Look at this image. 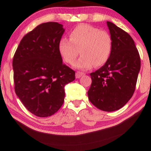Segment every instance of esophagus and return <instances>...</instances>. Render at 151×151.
<instances>
[{
    "mask_svg": "<svg viewBox=\"0 0 151 151\" xmlns=\"http://www.w3.org/2000/svg\"><path fill=\"white\" fill-rule=\"evenodd\" d=\"M84 74H85L84 73L79 72V71H78V72H76V78H80L84 75Z\"/></svg>",
    "mask_w": 151,
    "mask_h": 151,
    "instance_id": "1",
    "label": "esophagus"
}]
</instances>
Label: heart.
Segmentation results:
<instances>
[{"mask_svg": "<svg viewBox=\"0 0 151 151\" xmlns=\"http://www.w3.org/2000/svg\"><path fill=\"white\" fill-rule=\"evenodd\" d=\"M59 52L68 64H73L79 54L81 57L74 64L78 69L102 66L109 60L113 49V38L108 32L90 24L78 25L69 34V40L62 38Z\"/></svg>", "mask_w": 151, "mask_h": 151, "instance_id": "obj_1", "label": "heart"}]
</instances>
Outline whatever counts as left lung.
Wrapping results in <instances>:
<instances>
[{
    "instance_id": "8db88e82",
    "label": "left lung",
    "mask_w": 151,
    "mask_h": 151,
    "mask_svg": "<svg viewBox=\"0 0 151 151\" xmlns=\"http://www.w3.org/2000/svg\"><path fill=\"white\" fill-rule=\"evenodd\" d=\"M113 38L109 60L90 73L88 91L90 102L99 110L111 112L122 108L132 98L140 70V57L132 38L110 22H107Z\"/></svg>"
}]
</instances>
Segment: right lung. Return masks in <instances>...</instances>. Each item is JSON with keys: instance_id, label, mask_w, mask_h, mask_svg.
<instances>
[{"instance_id": "obj_1", "label": "right lung", "mask_w": 151, "mask_h": 151, "mask_svg": "<svg viewBox=\"0 0 151 151\" xmlns=\"http://www.w3.org/2000/svg\"><path fill=\"white\" fill-rule=\"evenodd\" d=\"M63 24L43 23L26 34L13 58L14 90L21 102L38 117L52 116L63 105L65 86L75 71L63 63L58 45Z\"/></svg>"}]
</instances>
